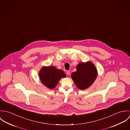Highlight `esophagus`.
Instances as JSON below:
<instances>
[{"instance_id":"obj_1","label":"esophagus","mask_w":130,"mask_h":130,"mask_svg":"<svg viewBox=\"0 0 130 130\" xmlns=\"http://www.w3.org/2000/svg\"><path fill=\"white\" fill-rule=\"evenodd\" d=\"M66 73H67V74H68V75H70V71H67Z\"/></svg>"}]
</instances>
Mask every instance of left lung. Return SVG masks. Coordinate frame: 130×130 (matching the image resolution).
Instances as JSON below:
<instances>
[{
  "instance_id": "obj_1",
  "label": "left lung",
  "mask_w": 130,
  "mask_h": 130,
  "mask_svg": "<svg viewBox=\"0 0 130 130\" xmlns=\"http://www.w3.org/2000/svg\"><path fill=\"white\" fill-rule=\"evenodd\" d=\"M76 68V71L71 75L75 86L82 90L88 89L93 85L98 76L96 67L92 62L88 61L79 63Z\"/></svg>"
}]
</instances>
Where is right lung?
Listing matches in <instances>:
<instances>
[{
    "mask_svg": "<svg viewBox=\"0 0 130 130\" xmlns=\"http://www.w3.org/2000/svg\"><path fill=\"white\" fill-rule=\"evenodd\" d=\"M39 76L42 84L50 90L56 88L59 80L66 76L64 72L54 66L43 67L39 72Z\"/></svg>",
    "mask_w": 130,
    "mask_h": 130,
    "instance_id": "1",
    "label": "right lung"
}]
</instances>
